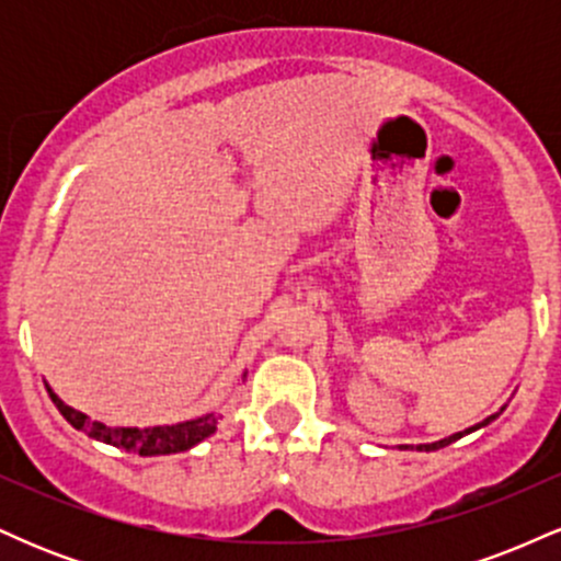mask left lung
<instances>
[{
	"mask_svg": "<svg viewBox=\"0 0 561 561\" xmlns=\"http://www.w3.org/2000/svg\"><path fill=\"white\" fill-rule=\"evenodd\" d=\"M504 409H506V405H504ZM504 409H501V411H504ZM501 411H495V414L485 416V420L474 424V427H467L465 433H454V435L443 437V440H435V443H422V446H416V450H437V448H446V446H450V443H454V440H459V437H465V435H469V433H474V430H480V427H485V424H491V422L495 420V416L501 414ZM401 448H409V446H401ZM411 448H414V446H411Z\"/></svg>",
	"mask_w": 561,
	"mask_h": 561,
	"instance_id": "8db88e82",
	"label": "left lung"
}]
</instances>
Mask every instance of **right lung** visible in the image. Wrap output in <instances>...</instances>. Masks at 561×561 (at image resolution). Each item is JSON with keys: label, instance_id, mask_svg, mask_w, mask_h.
I'll list each match as a JSON object with an SVG mask.
<instances>
[{"label": "right lung", "instance_id": "obj_1", "mask_svg": "<svg viewBox=\"0 0 561 561\" xmlns=\"http://www.w3.org/2000/svg\"><path fill=\"white\" fill-rule=\"evenodd\" d=\"M49 398H53L57 411H60L76 430L94 437V440L107 443V446L124 448L128 454H182V450H190L192 446H197L199 440H205V437L216 433V414H203L197 416V420H186L179 424H160V427H107V424L92 422L87 414L70 409V405L62 403L53 390H49Z\"/></svg>", "mask_w": 561, "mask_h": 561}]
</instances>
